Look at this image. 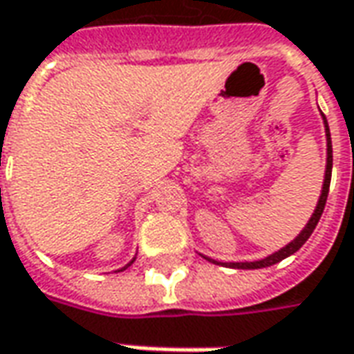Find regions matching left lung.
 I'll return each mask as SVG.
<instances>
[{
    "mask_svg": "<svg viewBox=\"0 0 354 354\" xmlns=\"http://www.w3.org/2000/svg\"><path fill=\"white\" fill-rule=\"evenodd\" d=\"M324 124H326V136H327V167H326V179H324V189H322V196H319V201H317V206H315L314 214L310 218V222L306 224V227L300 232V236L290 241L286 248H282L281 251H277V253H272L269 257H265V259L261 261H253V263H218V261H212V263H218V265H227V267H232V269H263V267H271L274 263H279V261L286 259L288 255H292L296 253L298 249L304 245L308 238L312 236V232L317 226V222H319V218L324 214V208H326V201H327V194H329V183H331V167H333V149H331V136H329V127H327V120L326 115H324Z\"/></svg>",
    "mask_w": 354,
    "mask_h": 354,
    "instance_id": "obj_1",
    "label": "left lung"
}]
</instances>
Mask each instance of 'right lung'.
<instances>
[{
	"label": "right lung",
	"mask_w": 354,
	"mask_h": 354,
	"mask_svg": "<svg viewBox=\"0 0 354 354\" xmlns=\"http://www.w3.org/2000/svg\"><path fill=\"white\" fill-rule=\"evenodd\" d=\"M124 269H127V267H124ZM124 269H122V271H124Z\"/></svg>",
	"instance_id": "1"
}]
</instances>
